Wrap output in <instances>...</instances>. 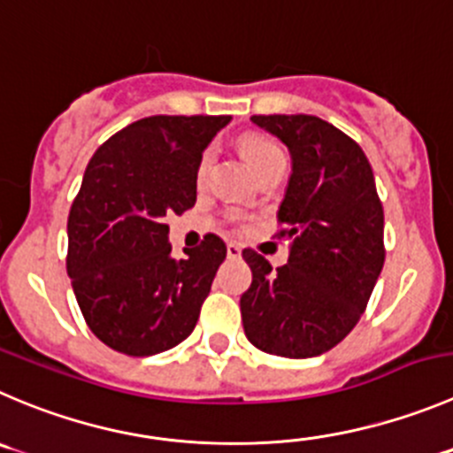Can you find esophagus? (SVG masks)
I'll return each mask as SVG.
<instances>
[{"label": "esophagus", "mask_w": 453, "mask_h": 453, "mask_svg": "<svg viewBox=\"0 0 453 453\" xmlns=\"http://www.w3.org/2000/svg\"><path fill=\"white\" fill-rule=\"evenodd\" d=\"M240 256H242V249H240L238 244L235 242L226 244V257H229V260H238Z\"/></svg>", "instance_id": "esophagus-1"}]
</instances>
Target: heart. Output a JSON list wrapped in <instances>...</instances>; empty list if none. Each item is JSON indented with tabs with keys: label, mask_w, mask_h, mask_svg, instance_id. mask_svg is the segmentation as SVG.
Returning a JSON list of instances; mask_svg holds the SVG:
<instances>
[{
	"label": "heart",
	"mask_w": 453,
	"mask_h": 453,
	"mask_svg": "<svg viewBox=\"0 0 453 453\" xmlns=\"http://www.w3.org/2000/svg\"><path fill=\"white\" fill-rule=\"evenodd\" d=\"M242 153H244V157H247L249 166H251L253 171L262 169V166L269 165V162H273V159L284 157L282 150H280L278 146L273 144V142L266 140V137H262V135H249L247 140L242 142ZM206 162H209V155H204V157H202L200 175L204 173Z\"/></svg>",
	"instance_id": "1"
}]
</instances>
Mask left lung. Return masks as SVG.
I'll return each instance as SVG.
<instances>
[{"label":"left lung","mask_w":453,"mask_h":453,"mask_svg":"<svg viewBox=\"0 0 453 453\" xmlns=\"http://www.w3.org/2000/svg\"><path fill=\"white\" fill-rule=\"evenodd\" d=\"M291 155L278 209L288 260L271 269L244 249L251 287L240 298L244 334L260 351L313 358L363 316L385 265V213L372 165L351 137L316 115H253Z\"/></svg>","instance_id":"obj_1"}]
</instances>
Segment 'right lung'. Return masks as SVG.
<instances>
[{"label": "right lung", "mask_w": 453, "mask_h": 453, "mask_svg": "<svg viewBox=\"0 0 453 453\" xmlns=\"http://www.w3.org/2000/svg\"><path fill=\"white\" fill-rule=\"evenodd\" d=\"M229 115H153L95 150L68 215V278L86 325L106 347L155 356L187 340L226 257L206 235L171 256L165 218L196 204L202 153Z\"/></svg>", "instance_id": "add662e5"}]
</instances>
